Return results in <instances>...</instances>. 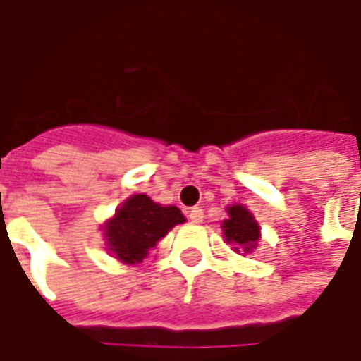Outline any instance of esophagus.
Wrapping results in <instances>:
<instances>
[{"label":"esophagus","mask_w":361,"mask_h":361,"mask_svg":"<svg viewBox=\"0 0 361 361\" xmlns=\"http://www.w3.org/2000/svg\"><path fill=\"white\" fill-rule=\"evenodd\" d=\"M188 216L191 222H203L204 219V212L201 207H193V209H189L188 211Z\"/></svg>","instance_id":"esophagus-1"}]
</instances>
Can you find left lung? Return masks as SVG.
Wrapping results in <instances>:
<instances>
[{
	"instance_id": "1",
	"label": "left lung",
	"mask_w": 361,
	"mask_h": 361,
	"mask_svg": "<svg viewBox=\"0 0 361 361\" xmlns=\"http://www.w3.org/2000/svg\"><path fill=\"white\" fill-rule=\"evenodd\" d=\"M222 232L228 243H234V250L250 253L257 247L261 230L259 224L243 204H232L228 207V219L222 222Z\"/></svg>"
}]
</instances>
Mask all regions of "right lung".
I'll use <instances>...</instances> for the list:
<instances>
[{
    "instance_id": "add662e5",
    "label": "right lung",
    "mask_w": 361,
    "mask_h": 361,
    "mask_svg": "<svg viewBox=\"0 0 361 361\" xmlns=\"http://www.w3.org/2000/svg\"><path fill=\"white\" fill-rule=\"evenodd\" d=\"M185 216L173 204H158L150 197L137 193L119 207L114 219L104 224L108 250L127 265L141 263L149 251Z\"/></svg>"
}]
</instances>
